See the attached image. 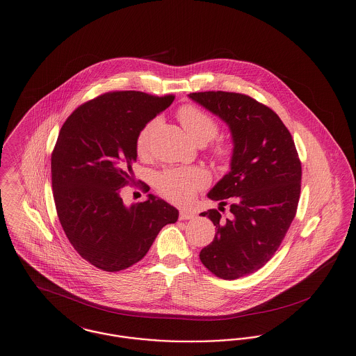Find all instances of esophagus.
I'll use <instances>...</instances> for the list:
<instances>
[{
    "instance_id": "esophagus-1",
    "label": "esophagus",
    "mask_w": 356,
    "mask_h": 356,
    "mask_svg": "<svg viewBox=\"0 0 356 356\" xmlns=\"http://www.w3.org/2000/svg\"><path fill=\"white\" fill-rule=\"evenodd\" d=\"M193 218H195V213H193V212L180 211V220H189V219H193Z\"/></svg>"
}]
</instances>
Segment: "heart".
<instances>
[{"instance_id":"heart-1","label":"heart","mask_w":356,"mask_h":356,"mask_svg":"<svg viewBox=\"0 0 356 356\" xmlns=\"http://www.w3.org/2000/svg\"><path fill=\"white\" fill-rule=\"evenodd\" d=\"M179 120L186 134L200 145L209 143L219 134L216 120L195 105L183 106L179 111ZM156 122L157 120L149 121L137 136L136 149L140 156L148 152L149 140ZM213 154L219 160H225L229 156V148L219 143L213 147ZM208 175L200 168H170L157 176V189L172 203L186 204L193 199L199 189L208 184Z\"/></svg>"}]
</instances>
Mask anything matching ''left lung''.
<instances>
[{
  "label": "left lung",
  "instance_id": "obj_1",
  "mask_svg": "<svg viewBox=\"0 0 356 356\" xmlns=\"http://www.w3.org/2000/svg\"><path fill=\"white\" fill-rule=\"evenodd\" d=\"M189 99L220 118L229 128L234 151L231 170L208 192L229 204V216L218 209L208 216L216 227L213 241L204 247V266L225 280L261 268L277 251L296 215L302 164L283 121L252 97L231 92L189 93Z\"/></svg>",
  "mask_w": 356,
  "mask_h": 356
}]
</instances>
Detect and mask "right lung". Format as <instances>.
<instances>
[{
	"label": "right lung",
	"instance_id": "obj_1",
	"mask_svg": "<svg viewBox=\"0 0 356 356\" xmlns=\"http://www.w3.org/2000/svg\"><path fill=\"white\" fill-rule=\"evenodd\" d=\"M175 96L109 92L80 105L61 127L51 153V188L63 229L73 248L102 271H122L149 251L179 211L152 193L127 207L120 189L135 183L140 131Z\"/></svg>",
	"mask_w": 356,
	"mask_h": 356
}]
</instances>
